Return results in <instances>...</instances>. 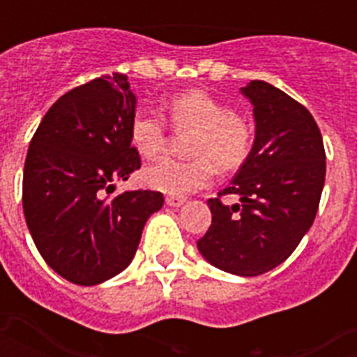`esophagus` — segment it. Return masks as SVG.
Instances as JSON below:
<instances>
[{"label": "esophagus", "instance_id": "34e87169", "mask_svg": "<svg viewBox=\"0 0 357 357\" xmlns=\"http://www.w3.org/2000/svg\"><path fill=\"white\" fill-rule=\"evenodd\" d=\"M183 202H185V197H174V195L166 197V204L168 206H181Z\"/></svg>", "mask_w": 357, "mask_h": 357}]
</instances>
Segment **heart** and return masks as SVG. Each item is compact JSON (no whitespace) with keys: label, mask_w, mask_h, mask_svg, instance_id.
<instances>
[{"label":"heart","mask_w":357,"mask_h":357,"mask_svg":"<svg viewBox=\"0 0 357 357\" xmlns=\"http://www.w3.org/2000/svg\"><path fill=\"white\" fill-rule=\"evenodd\" d=\"M168 122L178 132H193L187 141L191 158H162L143 170V181L156 191L187 195L206 187L214 168L233 172L247 162L255 147V124L247 114L231 110L206 91H185L168 102ZM130 139L137 153L158 156L168 143V126L151 110H137L130 124Z\"/></svg>","instance_id":"heart-1"}]
</instances>
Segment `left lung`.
I'll use <instances>...</instances> for the list:
<instances>
[{
	"mask_svg": "<svg viewBox=\"0 0 357 357\" xmlns=\"http://www.w3.org/2000/svg\"><path fill=\"white\" fill-rule=\"evenodd\" d=\"M255 105L256 139L231 185L208 199L201 255L227 273L262 275L284 262L314 224L325 183L321 132L310 110L262 80L243 88ZM235 194L237 205L221 197Z\"/></svg>",
	"mask_w": 357,
	"mask_h": 357,
	"instance_id": "obj_1",
	"label": "left lung"
}]
</instances>
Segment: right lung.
<instances>
[{
  "mask_svg": "<svg viewBox=\"0 0 357 357\" xmlns=\"http://www.w3.org/2000/svg\"><path fill=\"white\" fill-rule=\"evenodd\" d=\"M135 95L126 74L70 89L47 110L28 147L22 208L40 255L74 284H97L132 262L158 191L112 195L141 168L130 139Z\"/></svg>",
  "mask_w": 357,
  "mask_h": 357,
  "instance_id": "add662e5",
  "label": "right lung"
}]
</instances>
